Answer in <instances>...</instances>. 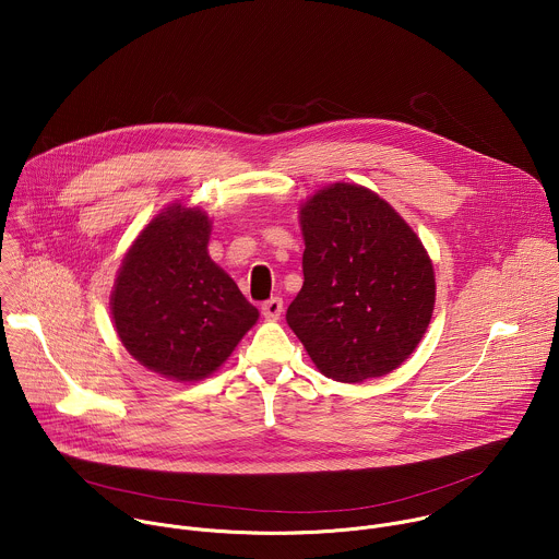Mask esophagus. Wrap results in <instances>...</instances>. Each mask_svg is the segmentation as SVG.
<instances>
[{
	"instance_id": "esophagus-1",
	"label": "esophagus",
	"mask_w": 559,
	"mask_h": 559,
	"mask_svg": "<svg viewBox=\"0 0 559 559\" xmlns=\"http://www.w3.org/2000/svg\"><path fill=\"white\" fill-rule=\"evenodd\" d=\"M261 311H263L267 321H278L281 313H283V300L281 298H270L261 305Z\"/></svg>"
}]
</instances>
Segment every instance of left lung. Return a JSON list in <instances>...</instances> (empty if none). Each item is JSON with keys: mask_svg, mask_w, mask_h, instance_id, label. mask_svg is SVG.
I'll list each match as a JSON object with an SVG mask.
<instances>
[{"mask_svg": "<svg viewBox=\"0 0 559 559\" xmlns=\"http://www.w3.org/2000/svg\"><path fill=\"white\" fill-rule=\"evenodd\" d=\"M302 287L287 325L323 376L362 382L401 367L436 302L431 259L376 192L332 183L300 205Z\"/></svg>", "mask_w": 559, "mask_h": 559, "instance_id": "left-lung-1", "label": "left lung"}]
</instances>
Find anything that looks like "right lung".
<instances>
[{
    "label": "right lung",
    "instance_id": "1",
    "mask_svg": "<svg viewBox=\"0 0 559 559\" xmlns=\"http://www.w3.org/2000/svg\"><path fill=\"white\" fill-rule=\"evenodd\" d=\"M210 216L173 203L121 261L110 311L134 360L170 380L214 373L259 321V309L210 259Z\"/></svg>",
    "mask_w": 559,
    "mask_h": 559
}]
</instances>
